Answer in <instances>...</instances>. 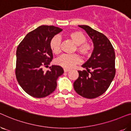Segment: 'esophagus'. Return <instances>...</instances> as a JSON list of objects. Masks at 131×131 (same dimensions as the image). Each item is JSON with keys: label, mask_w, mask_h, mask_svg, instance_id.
<instances>
[{"label": "esophagus", "mask_w": 131, "mask_h": 131, "mask_svg": "<svg viewBox=\"0 0 131 131\" xmlns=\"http://www.w3.org/2000/svg\"><path fill=\"white\" fill-rule=\"evenodd\" d=\"M70 70V69H64V72H68V71H69Z\"/></svg>", "instance_id": "obj_1"}]
</instances>
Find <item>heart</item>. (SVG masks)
<instances>
[{
	"label": "heart",
	"instance_id": "1",
	"mask_svg": "<svg viewBox=\"0 0 131 131\" xmlns=\"http://www.w3.org/2000/svg\"><path fill=\"white\" fill-rule=\"evenodd\" d=\"M67 37L76 45V50L82 56H89L92 52L93 46L90 42H87L85 34L80 31H74L67 35ZM50 48L55 54H58L61 52V38L58 36H55L50 41ZM81 61L78 54H64L58 57L56 60L58 65L66 69H70Z\"/></svg>",
	"mask_w": 131,
	"mask_h": 131
}]
</instances>
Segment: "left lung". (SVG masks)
Instances as JSON below:
<instances>
[{
  "mask_svg": "<svg viewBox=\"0 0 131 131\" xmlns=\"http://www.w3.org/2000/svg\"><path fill=\"white\" fill-rule=\"evenodd\" d=\"M94 43L91 57L82 66L86 70H79V78L73 83L76 92L84 98L92 99L101 95L110 86L115 76V53L108 39L88 26H79Z\"/></svg>",
  "mask_w": 131,
  "mask_h": 131,
  "instance_id": "left-lung-1",
  "label": "left lung"
}]
</instances>
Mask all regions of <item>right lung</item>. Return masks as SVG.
<instances>
[{
  "label": "right lung",
  "instance_id": "obj_1",
  "mask_svg": "<svg viewBox=\"0 0 131 131\" xmlns=\"http://www.w3.org/2000/svg\"><path fill=\"white\" fill-rule=\"evenodd\" d=\"M62 30L53 26H39L29 32L18 46L16 78L23 90L33 97L44 98L52 93L58 77L63 74L60 66H52L46 72L42 70L53 59L50 41Z\"/></svg>",
  "mask_w": 131,
  "mask_h": 131
}]
</instances>
